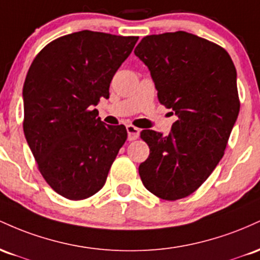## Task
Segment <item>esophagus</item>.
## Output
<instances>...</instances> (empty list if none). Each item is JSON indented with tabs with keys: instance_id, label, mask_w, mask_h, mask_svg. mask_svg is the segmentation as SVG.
Segmentation results:
<instances>
[{
	"instance_id": "obj_1",
	"label": "esophagus",
	"mask_w": 260,
	"mask_h": 260,
	"mask_svg": "<svg viewBox=\"0 0 260 260\" xmlns=\"http://www.w3.org/2000/svg\"><path fill=\"white\" fill-rule=\"evenodd\" d=\"M126 131H127V140H129V141H134V140L139 138L140 129H138L136 126H134V125H127Z\"/></svg>"
}]
</instances>
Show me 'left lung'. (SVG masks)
Listing matches in <instances>:
<instances>
[{
    "label": "left lung",
    "mask_w": 260,
    "mask_h": 260,
    "mask_svg": "<svg viewBox=\"0 0 260 260\" xmlns=\"http://www.w3.org/2000/svg\"><path fill=\"white\" fill-rule=\"evenodd\" d=\"M134 52L150 70L159 103L178 116L166 138L141 131L150 156L139 174L156 197L182 199L222 158L240 113L236 67L220 45L182 30L142 38Z\"/></svg>",
    "instance_id": "obj_1"
}]
</instances>
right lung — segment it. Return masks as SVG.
<instances>
[{
  "label": "right lung",
  "mask_w": 260,
  "mask_h": 260,
  "mask_svg": "<svg viewBox=\"0 0 260 260\" xmlns=\"http://www.w3.org/2000/svg\"><path fill=\"white\" fill-rule=\"evenodd\" d=\"M139 37L82 30L52 40L23 86V130L45 182L70 200L98 193L127 133L93 109L109 97L113 76Z\"/></svg>",
  "instance_id": "right-lung-1"
}]
</instances>
